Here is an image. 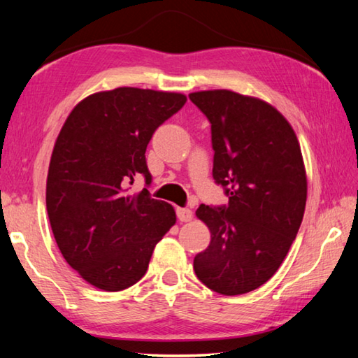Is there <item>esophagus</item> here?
Instances as JSON below:
<instances>
[{
	"label": "esophagus",
	"instance_id": "1",
	"mask_svg": "<svg viewBox=\"0 0 358 358\" xmlns=\"http://www.w3.org/2000/svg\"><path fill=\"white\" fill-rule=\"evenodd\" d=\"M177 216L181 222H187L192 220V211L189 208H177Z\"/></svg>",
	"mask_w": 358,
	"mask_h": 358
}]
</instances>
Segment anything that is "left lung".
Segmentation results:
<instances>
[{"label":"left lung","mask_w":358,"mask_h":358,"mask_svg":"<svg viewBox=\"0 0 358 358\" xmlns=\"http://www.w3.org/2000/svg\"><path fill=\"white\" fill-rule=\"evenodd\" d=\"M211 124L213 178L227 205H201L196 215L211 232L194 257L208 289L240 295L262 286L280 268L296 237L306 205V173L287 120L266 102L229 90L191 93Z\"/></svg>","instance_id":"8db88e82"}]
</instances>
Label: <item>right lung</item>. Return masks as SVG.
<instances>
[{
  "label": "right lung",
  "mask_w": 358,
  "mask_h": 358,
  "mask_svg": "<svg viewBox=\"0 0 358 358\" xmlns=\"http://www.w3.org/2000/svg\"><path fill=\"white\" fill-rule=\"evenodd\" d=\"M185 102L180 93L115 88L78 102L59 131L48 166V220L66 262L94 287L118 292L136 284L177 221L172 205L151 199L147 187L128 191L141 175L150 186L147 145Z\"/></svg>",
  "instance_id": "add662e5"
}]
</instances>
